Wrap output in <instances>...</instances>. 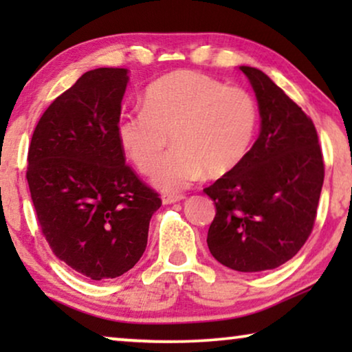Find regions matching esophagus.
I'll use <instances>...</instances> for the list:
<instances>
[{
  "mask_svg": "<svg viewBox=\"0 0 352 352\" xmlns=\"http://www.w3.org/2000/svg\"><path fill=\"white\" fill-rule=\"evenodd\" d=\"M186 197L184 195H171V194H166L162 197V201L163 205H171V204H176V201H181L184 200Z\"/></svg>",
  "mask_w": 352,
  "mask_h": 352,
  "instance_id": "1",
  "label": "esophagus"
}]
</instances>
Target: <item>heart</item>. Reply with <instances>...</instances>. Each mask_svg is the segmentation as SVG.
<instances>
[{"instance_id": "obj_1", "label": "heart", "mask_w": 352, "mask_h": 352, "mask_svg": "<svg viewBox=\"0 0 352 352\" xmlns=\"http://www.w3.org/2000/svg\"><path fill=\"white\" fill-rule=\"evenodd\" d=\"M256 126L258 105L248 91L177 70L147 86L141 112L118 118L117 138L133 165L147 175L170 135L173 151L158 164L152 182L163 192H177L204 171L221 176L240 165Z\"/></svg>"}]
</instances>
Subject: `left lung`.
<instances>
[{
    "instance_id": "obj_1",
    "label": "left lung",
    "mask_w": 352,
    "mask_h": 352,
    "mask_svg": "<svg viewBox=\"0 0 352 352\" xmlns=\"http://www.w3.org/2000/svg\"><path fill=\"white\" fill-rule=\"evenodd\" d=\"M256 94L261 129L242 163L204 190L214 201L210 253L239 272L276 269L314 226L324 160L312 120L264 72L239 67Z\"/></svg>"
}]
</instances>
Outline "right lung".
I'll return each mask as SVG.
<instances>
[{
	"label": "right lung",
	"mask_w": 352,
	"mask_h": 352,
	"mask_svg": "<svg viewBox=\"0 0 352 352\" xmlns=\"http://www.w3.org/2000/svg\"><path fill=\"white\" fill-rule=\"evenodd\" d=\"M126 69H94L38 122L27 181L38 223L60 261L91 280L128 272L147 247L157 192L128 165L117 138Z\"/></svg>",
	"instance_id": "right-lung-1"
}]
</instances>
